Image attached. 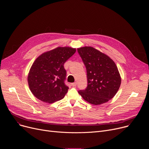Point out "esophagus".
I'll return each mask as SVG.
<instances>
[{"instance_id":"esophagus-1","label":"esophagus","mask_w":149,"mask_h":149,"mask_svg":"<svg viewBox=\"0 0 149 149\" xmlns=\"http://www.w3.org/2000/svg\"><path fill=\"white\" fill-rule=\"evenodd\" d=\"M71 86L72 87H75L77 86V82H74V83H72L71 84Z\"/></svg>"}]
</instances>
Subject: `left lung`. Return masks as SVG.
<instances>
[{"instance_id": "8db88e82", "label": "left lung", "mask_w": 149, "mask_h": 149, "mask_svg": "<svg viewBox=\"0 0 149 149\" xmlns=\"http://www.w3.org/2000/svg\"><path fill=\"white\" fill-rule=\"evenodd\" d=\"M77 50L86 65L88 81L87 88L78 93L85 101L95 105L108 102L116 94L121 82L115 62L92 47Z\"/></svg>"}]
</instances>
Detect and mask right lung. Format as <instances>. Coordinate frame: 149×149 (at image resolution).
Masks as SVG:
<instances>
[{
  "mask_svg": "<svg viewBox=\"0 0 149 149\" xmlns=\"http://www.w3.org/2000/svg\"><path fill=\"white\" fill-rule=\"evenodd\" d=\"M75 52V48L59 47L35 59L28 73V82L36 98L52 103L64 97L69 88L64 83L67 72L63 64Z\"/></svg>",
  "mask_w": 149,
  "mask_h": 149,
  "instance_id": "1",
  "label": "right lung"
}]
</instances>
